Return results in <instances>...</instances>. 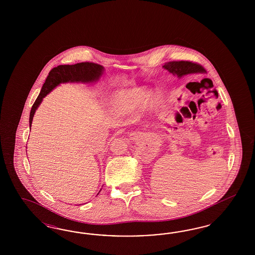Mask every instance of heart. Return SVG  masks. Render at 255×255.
Returning a JSON list of instances; mask_svg holds the SVG:
<instances>
[{"label": "heart", "mask_w": 255, "mask_h": 255, "mask_svg": "<svg viewBox=\"0 0 255 255\" xmlns=\"http://www.w3.org/2000/svg\"><path fill=\"white\" fill-rule=\"evenodd\" d=\"M145 93L138 92H129L121 93L116 99V112L118 114H127L128 112L140 108L145 102ZM162 96L159 93H156L152 98L155 104L160 103Z\"/></svg>", "instance_id": "1"}]
</instances>
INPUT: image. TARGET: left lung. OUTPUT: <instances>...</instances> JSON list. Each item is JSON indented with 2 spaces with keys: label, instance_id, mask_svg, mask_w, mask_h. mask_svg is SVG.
Instances as JSON below:
<instances>
[{
  "label": "left lung",
  "instance_id": "1",
  "mask_svg": "<svg viewBox=\"0 0 255 255\" xmlns=\"http://www.w3.org/2000/svg\"><path fill=\"white\" fill-rule=\"evenodd\" d=\"M162 67L179 78L189 74L202 73L206 71L200 64L192 62H186V61H173V62H165Z\"/></svg>",
  "mask_w": 255,
  "mask_h": 255
}]
</instances>
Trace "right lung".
<instances>
[{
  "label": "right lung",
  "mask_w": 255,
  "mask_h": 255,
  "mask_svg": "<svg viewBox=\"0 0 255 255\" xmlns=\"http://www.w3.org/2000/svg\"><path fill=\"white\" fill-rule=\"evenodd\" d=\"M104 67L93 62H80L72 65H59L51 70L46 77V82L41 89L37 99L32 105L30 113V129H31L32 119L36 109L45 98L57 86L61 83L67 82H82V83H93L96 82L103 75ZM102 190V189H101ZM101 192V191H100ZM99 192V193H100Z\"/></svg>",
  "instance_id": "right-lung-1"
}]
</instances>
